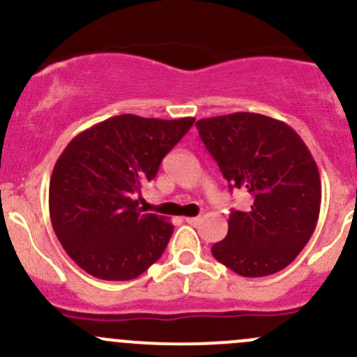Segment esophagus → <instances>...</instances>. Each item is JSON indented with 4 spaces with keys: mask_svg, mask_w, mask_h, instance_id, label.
<instances>
[{
    "mask_svg": "<svg viewBox=\"0 0 357 357\" xmlns=\"http://www.w3.org/2000/svg\"><path fill=\"white\" fill-rule=\"evenodd\" d=\"M186 222H188V225H192V226H197L200 222V218H186L185 219Z\"/></svg>",
    "mask_w": 357,
    "mask_h": 357,
    "instance_id": "1",
    "label": "esophagus"
}]
</instances>
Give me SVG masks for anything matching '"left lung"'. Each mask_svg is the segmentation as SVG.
Instances as JSON below:
<instances>
[{"label":"left lung","instance_id":"8db88e82","mask_svg":"<svg viewBox=\"0 0 357 357\" xmlns=\"http://www.w3.org/2000/svg\"><path fill=\"white\" fill-rule=\"evenodd\" d=\"M197 129L229 188L252 197L248 211H231L212 255L247 278L282 271L318 225L321 181L311 152L285 122L252 112L200 119Z\"/></svg>","mask_w":357,"mask_h":357}]
</instances>
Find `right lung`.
Instances as JSON below:
<instances>
[{
    "mask_svg": "<svg viewBox=\"0 0 357 357\" xmlns=\"http://www.w3.org/2000/svg\"><path fill=\"white\" fill-rule=\"evenodd\" d=\"M195 119L115 115L75 136L53 167L50 218L68 257L109 282L138 278L160 259L174 226L138 208L136 193Z\"/></svg>",
    "mask_w": 357,
    "mask_h": 357,
    "instance_id": "1",
    "label": "right lung"
}]
</instances>
